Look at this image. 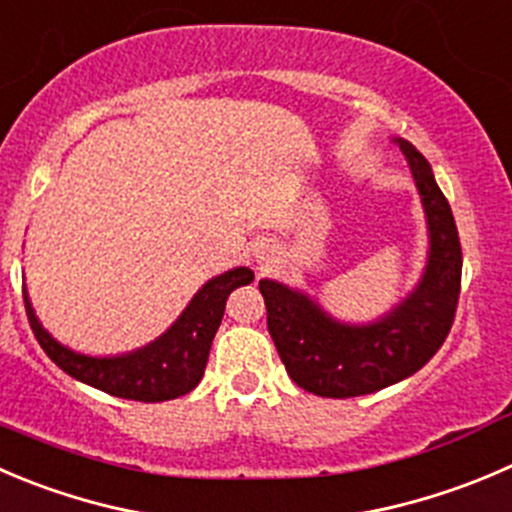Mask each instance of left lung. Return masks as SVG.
<instances>
[{
  "instance_id": "1",
  "label": "left lung",
  "mask_w": 512,
  "mask_h": 512,
  "mask_svg": "<svg viewBox=\"0 0 512 512\" xmlns=\"http://www.w3.org/2000/svg\"><path fill=\"white\" fill-rule=\"evenodd\" d=\"M423 202L428 260L418 285L385 315L367 322L332 317L315 297L280 280H260L267 330L287 375L320 398H357L418 372L448 337L460 297L458 227L430 162L395 137Z\"/></svg>"
}]
</instances>
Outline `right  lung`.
<instances>
[{
	"instance_id": "add662e5",
	"label": "right lung",
	"mask_w": 512,
	"mask_h": 512,
	"mask_svg": "<svg viewBox=\"0 0 512 512\" xmlns=\"http://www.w3.org/2000/svg\"><path fill=\"white\" fill-rule=\"evenodd\" d=\"M252 280L255 272L250 267H232L212 277L195 292L190 305L157 340L122 355H84L54 340L39 322L27 287H24V307L42 350L74 380L114 398L165 403L197 388V382L205 375L215 332L225 315L227 297L240 285H250Z\"/></svg>"
}]
</instances>
